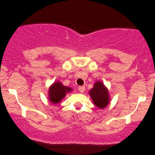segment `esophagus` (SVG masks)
<instances>
[{
  "label": "esophagus",
  "instance_id": "obj_1",
  "mask_svg": "<svg viewBox=\"0 0 155 155\" xmlns=\"http://www.w3.org/2000/svg\"><path fill=\"white\" fill-rule=\"evenodd\" d=\"M78 89H79V91L81 92V93H83L85 90V86H79Z\"/></svg>",
  "mask_w": 155,
  "mask_h": 155
}]
</instances>
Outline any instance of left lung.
<instances>
[{
  "label": "left lung",
  "instance_id": "8db88e82",
  "mask_svg": "<svg viewBox=\"0 0 155 155\" xmlns=\"http://www.w3.org/2000/svg\"><path fill=\"white\" fill-rule=\"evenodd\" d=\"M89 94L94 105L100 109H104L109 104V91L104 83L100 81L95 82L93 88L89 91Z\"/></svg>",
  "mask_w": 155,
  "mask_h": 155
}]
</instances>
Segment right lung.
<instances>
[{
    "label": "right lung",
    "instance_id": "obj_1",
    "mask_svg": "<svg viewBox=\"0 0 155 155\" xmlns=\"http://www.w3.org/2000/svg\"><path fill=\"white\" fill-rule=\"evenodd\" d=\"M72 90L70 87L63 85L61 82H54L48 89V100L53 104H58Z\"/></svg>",
    "mask_w": 155,
    "mask_h": 155
}]
</instances>
